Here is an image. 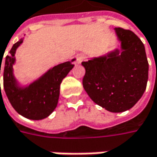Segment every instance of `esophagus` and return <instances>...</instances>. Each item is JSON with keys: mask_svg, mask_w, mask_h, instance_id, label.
Returning a JSON list of instances; mask_svg holds the SVG:
<instances>
[{"mask_svg": "<svg viewBox=\"0 0 157 157\" xmlns=\"http://www.w3.org/2000/svg\"><path fill=\"white\" fill-rule=\"evenodd\" d=\"M85 58H86V56H85V55H83V54H78V55H76V56H75V60H76V62H77L78 64H81Z\"/></svg>", "mask_w": 157, "mask_h": 157, "instance_id": "esophagus-1", "label": "esophagus"}]
</instances>
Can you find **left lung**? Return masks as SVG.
Returning <instances> with one entry per match:
<instances>
[{"label": "left lung", "instance_id": "1", "mask_svg": "<svg viewBox=\"0 0 157 157\" xmlns=\"http://www.w3.org/2000/svg\"><path fill=\"white\" fill-rule=\"evenodd\" d=\"M114 29L121 49L82 62V85L96 104L110 112H123L133 107L145 93L148 62L144 44L134 32Z\"/></svg>", "mask_w": 157, "mask_h": 157}]
</instances>
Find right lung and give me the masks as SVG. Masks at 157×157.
I'll use <instances>...</instances> for the list:
<instances>
[{
  "instance_id": "right-lung-1",
  "label": "right lung",
  "mask_w": 157,
  "mask_h": 157,
  "mask_svg": "<svg viewBox=\"0 0 157 157\" xmlns=\"http://www.w3.org/2000/svg\"><path fill=\"white\" fill-rule=\"evenodd\" d=\"M22 42L23 38L15 43L10 50V55L6 56L3 87L11 106L19 114L29 120L39 121L48 117L57 106L60 84L75 66L72 64L75 59L54 66L29 85L22 87L13 74L15 53Z\"/></svg>"
}]
</instances>
